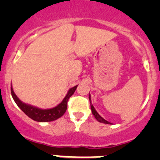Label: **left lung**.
<instances>
[{
	"mask_svg": "<svg viewBox=\"0 0 160 160\" xmlns=\"http://www.w3.org/2000/svg\"><path fill=\"white\" fill-rule=\"evenodd\" d=\"M89 100H90V108H91V111H92V114H93V115L94 116L95 118L97 119V120L99 122H101V123H104V124H111L110 122H108V121H106L105 119L103 118L102 117H101V115H100L99 114H98V112H97L96 110H95V108H93V104H91V100H90V94H89Z\"/></svg>",
	"mask_w": 160,
	"mask_h": 160,
	"instance_id": "1",
	"label": "left lung"
}]
</instances>
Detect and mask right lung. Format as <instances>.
Listing matches in <instances>:
<instances>
[{
  "label": "right lung",
  "instance_id": "obj_1",
  "mask_svg": "<svg viewBox=\"0 0 160 160\" xmlns=\"http://www.w3.org/2000/svg\"><path fill=\"white\" fill-rule=\"evenodd\" d=\"M77 86L78 85L70 88V90L68 91V93L67 94V96L63 99V101L59 105L53 108L46 109V110L38 108L33 107V106L29 105V104H26L25 103L22 102L18 99V98L16 96L12 88H11V92L13 99L15 101L17 105L20 108L21 110L23 111L27 116H28L30 118L33 119L34 121H36V122H46L56 120V119L59 118L63 115L64 113L66 112V111L67 109V103H68L69 99L73 94L76 89H77Z\"/></svg>",
  "mask_w": 160,
  "mask_h": 160
}]
</instances>
